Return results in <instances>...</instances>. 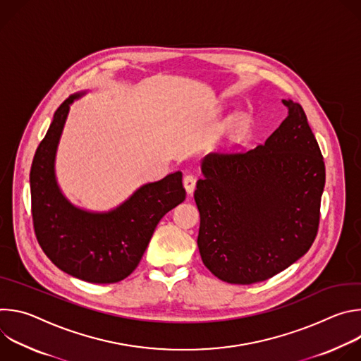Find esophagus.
Here are the masks:
<instances>
[{
  "label": "esophagus",
  "instance_id": "obj_1",
  "mask_svg": "<svg viewBox=\"0 0 361 361\" xmlns=\"http://www.w3.org/2000/svg\"><path fill=\"white\" fill-rule=\"evenodd\" d=\"M195 177L192 176V174H187V176H184V180H183V184H184V187H185V190H187V192L188 194H191L192 191H194V188H195Z\"/></svg>",
  "mask_w": 361,
  "mask_h": 361
}]
</instances>
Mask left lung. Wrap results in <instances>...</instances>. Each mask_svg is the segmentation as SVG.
<instances>
[{
  "instance_id": "1",
  "label": "left lung",
  "mask_w": 361,
  "mask_h": 361,
  "mask_svg": "<svg viewBox=\"0 0 361 361\" xmlns=\"http://www.w3.org/2000/svg\"><path fill=\"white\" fill-rule=\"evenodd\" d=\"M252 149L210 154L194 200L204 266L230 284L271 279L310 250L320 224L326 167L302 107Z\"/></svg>"
}]
</instances>
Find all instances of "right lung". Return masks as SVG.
Segmentation results:
<instances>
[{
	"label": "right lung",
	"instance_id": "right-lung-1",
	"mask_svg": "<svg viewBox=\"0 0 361 361\" xmlns=\"http://www.w3.org/2000/svg\"><path fill=\"white\" fill-rule=\"evenodd\" d=\"M64 99L34 154L30 188L37 241L60 270L88 283L110 284L128 277L163 216L184 201L181 171L138 188L118 209L92 214L63 197L54 177V157L70 104Z\"/></svg>",
	"mask_w": 361,
	"mask_h": 361
}]
</instances>
